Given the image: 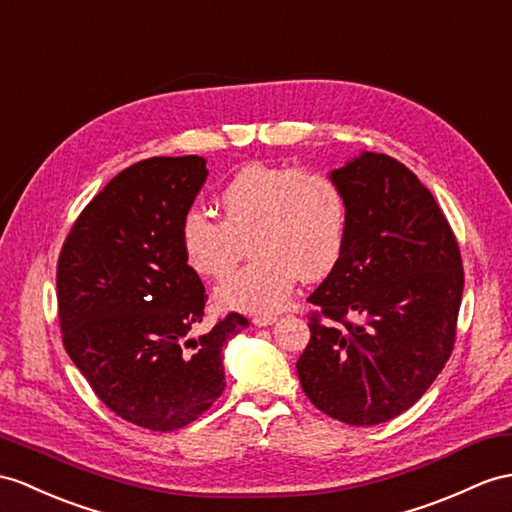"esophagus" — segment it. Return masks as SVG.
<instances>
[{
    "instance_id": "obj_1",
    "label": "esophagus",
    "mask_w": 512,
    "mask_h": 512,
    "mask_svg": "<svg viewBox=\"0 0 512 512\" xmlns=\"http://www.w3.org/2000/svg\"><path fill=\"white\" fill-rule=\"evenodd\" d=\"M273 321H276V315H254V317H252V323H254V326H258V328L271 326Z\"/></svg>"
}]
</instances>
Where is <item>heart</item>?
Instances as JSON below:
<instances>
[{"instance_id": "heart-1", "label": "heart", "mask_w": 512, "mask_h": 512, "mask_svg": "<svg viewBox=\"0 0 512 512\" xmlns=\"http://www.w3.org/2000/svg\"><path fill=\"white\" fill-rule=\"evenodd\" d=\"M217 204L221 221L186 210L180 243L186 265L206 280L226 278L249 243L254 263L215 293L223 308L271 315L289 302L297 276L315 282L339 263L347 206L328 171L254 162L221 186Z\"/></svg>"}]
</instances>
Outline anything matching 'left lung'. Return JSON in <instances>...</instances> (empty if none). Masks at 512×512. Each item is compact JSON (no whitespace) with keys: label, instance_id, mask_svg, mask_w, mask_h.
<instances>
[{"label":"left lung","instance_id":"1","mask_svg":"<svg viewBox=\"0 0 512 512\" xmlns=\"http://www.w3.org/2000/svg\"><path fill=\"white\" fill-rule=\"evenodd\" d=\"M330 176L345 195V245L308 297L297 376L321 413L376 426L413 406L450 360L463 258L436 199L400 160L365 152Z\"/></svg>","mask_w":512,"mask_h":512}]
</instances>
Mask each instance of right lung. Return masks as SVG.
Wrapping results in <instances>:
<instances>
[{
  "label": "right lung",
  "instance_id": "add662e5",
  "mask_svg": "<svg viewBox=\"0 0 512 512\" xmlns=\"http://www.w3.org/2000/svg\"><path fill=\"white\" fill-rule=\"evenodd\" d=\"M208 176L199 156L123 169L73 223L56 269L62 343L112 413L154 432L184 428L226 389L223 345L249 321L228 313L191 339L206 289L186 265L180 221Z\"/></svg>",
  "mask_w": 512,
  "mask_h": 512
}]
</instances>
